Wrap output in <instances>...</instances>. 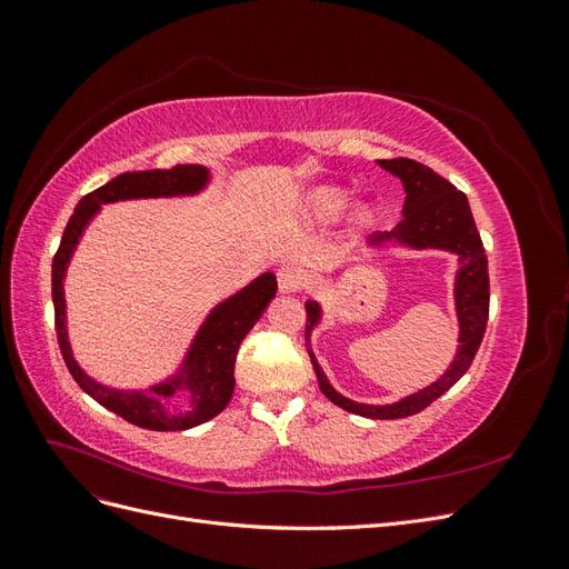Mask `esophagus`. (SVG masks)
<instances>
[{
	"label": "esophagus",
	"mask_w": 569,
	"mask_h": 569,
	"mask_svg": "<svg viewBox=\"0 0 569 569\" xmlns=\"http://www.w3.org/2000/svg\"><path fill=\"white\" fill-rule=\"evenodd\" d=\"M306 280H308V274L299 263H287L278 270V287L282 295H291V291L303 289Z\"/></svg>",
	"instance_id": "obj_1"
}]
</instances>
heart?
Here are the masks:
<instances>
[{
  "mask_svg": "<svg viewBox=\"0 0 569 569\" xmlns=\"http://www.w3.org/2000/svg\"><path fill=\"white\" fill-rule=\"evenodd\" d=\"M349 192L341 187H316L308 192L306 206L318 220H335L349 206Z\"/></svg>",
  "mask_w": 569,
  "mask_h": 569,
  "instance_id": "1",
  "label": "heart"
}]
</instances>
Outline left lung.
I'll return each mask as SVG.
<instances>
[{"label":"left lung","instance_id":"8db88e82","mask_svg":"<svg viewBox=\"0 0 569 569\" xmlns=\"http://www.w3.org/2000/svg\"><path fill=\"white\" fill-rule=\"evenodd\" d=\"M380 168L389 170L391 176L399 178L406 189L403 201V218L391 232H380L370 239V247H382L387 242L401 244L408 249H441L458 256V272L453 284L456 299V316H458V351L437 382L406 396V399L385 406L372 403H356L347 396H341L327 375L322 372L318 358L311 349V332L322 320V308L318 301H306V349L311 356V363L318 377L320 391L335 406L356 412V416L372 418V420H396L416 416L422 408L437 401L441 393L449 391L460 377L472 366V358L479 349L481 337L487 330L489 320V270H487V253L481 244L475 218L470 211L468 197L432 168H427L410 159H391L377 161Z\"/></svg>","mask_w":569,"mask_h":569}]
</instances>
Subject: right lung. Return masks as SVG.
I'll list each match as a JSON object with an SVG mask.
<instances>
[{"mask_svg": "<svg viewBox=\"0 0 569 569\" xmlns=\"http://www.w3.org/2000/svg\"><path fill=\"white\" fill-rule=\"evenodd\" d=\"M209 180V168L194 163L176 166L170 170H134V173L113 178L104 187L80 199L63 230L54 263H51V299H54L57 337L73 380L97 403L137 427L153 429V432H180V429L197 427L216 418L220 410H226L234 391V360L239 343L249 335L258 318L266 313L274 291H278V280H274L272 272H263L244 289H239L237 295L220 301L206 316L176 375H170L168 380L159 385H151L149 389L128 391L97 382L73 358L66 330L63 278L84 228L101 211V203L192 197L206 189ZM180 398L186 399L182 405L179 403Z\"/></svg>", "mask_w": 569, "mask_h": 569, "instance_id": "add662e5", "label": "right lung"}]
</instances>
